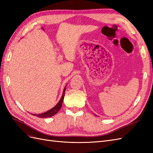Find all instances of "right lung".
Here are the masks:
<instances>
[{
  "label": "right lung",
  "mask_w": 153,
  "mask_h": 153,
  "mask_svg": "<svg viewBox=\"0 0 153 153\" xmlns=\"http://www.w3.org/2000/svg\"><path fill=\"white\" fill-rule=\"evenodd\" d=\"M66 87L65 88H64V91H63V94H62V96L61 97V100H60V101L58 102V103L55 105L53 108H52V109H50V110L47 111V112H46L45 113H43V114H32L33 115H34V116H36V117H40V118H45V117H52L53 116V115L56 114L59 110L61 109V106H62V102H63V100H64V94H65V89H66Z\"/></svg>",
  "instance_id": "right-lung-1"
}]
</instances>
